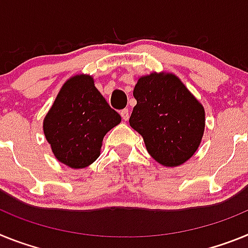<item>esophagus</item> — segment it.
Returning a JSON list of instances; mask_svg holds the SVG:
<instances>
[{"label":"esophagus","mask_w":248,"mask_h":248,"mask_svg":"<svg viewBox=\"0 0 248 248\" xmlns=\"http://www.w3.org/2000/svg\"><path fill=\"white\" fill-rule=\"evenodd\" d=\"M121 116H122V120H124V121H127V120L130 118V109H128V108L122 109Z\"/></svg>","instance_id":"obj_1"}]
</instances>
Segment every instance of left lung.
Returning a JSON list of instances; mask_svg holds the SVG:
<instances>
[{
	"label": "left lung",
	"instance_id": "left-lung-1",
	"mask_svg": "<svg viewBox=\"0 0 248 248\" xmlns=\"http://www.w3.org/2000/svg\"><path fill=\"white\" fill-rule=\"evenodd\" d=\"M133 96L130 126L143 137L148 154L166 167H176L193 156L204 131V109L172 73L140 77Z\"/></svg>",
	"mask_w": 248,
	"mask_h": 248
}]
</instances>
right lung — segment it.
<instances>
[{"mask_svg": "<svg viewBox=\"0 0 248 248\" xmlns=\"http://www.w3.org/2000/svg\"><path fill=\"white\" fill-rule=\"evenodd\" d=\"M121 122L88 75L64 82L44 120L55 157L71 169H83L100 156L103 137Z\"/></svg>", "mask_w": 248, "mask_h": 248, "instance_id": "obj_1", "label": "right lung"}]
</instances>
